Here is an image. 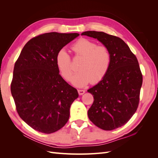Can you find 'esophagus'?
<instances>
[{"label": "esophagus", "instance_id": "esophagus-1", "mask_svg": "<svg viewBox=\"0 0 158 158\" xmlns=\"http://www.w3.org/2000/svg\"><path fill=\"white\" fill-rule=\"evenodd\" d=\"M78 92L79 95H83L85 93V90L84 89H78Z\"/></svg>", "mask_w": 158, "mask_h": 158}]
</instances>
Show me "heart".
I'll use <instances>...</instances> for the list:
<instances>
[{"mask_svg": "<svg viewBox=\"0 0 158 158\" xmlns=\"http://www.w3.org/2000/svg\"><path fill=\"white\" fill-rule=\"evenodd\" d=\"M76 56L82 57L78 69L72 78V84L76 87H83L89 82L98 84L104 78L111 64V55L105 45L85 38H80L71 47ZM56 65L66 80H70L73 74L71 57L64 49L56 53Z\"/></svg>", "mask_w": 158, "mask_h": 158, "instance_id": "1", "label": "heart"}]
</instances>
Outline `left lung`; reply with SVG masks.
I'll use <instances>...</instances> for the list:
<instances>
[{
    "label": "left lung",
    "mask_w": 158,
    "mask_h": 158,
    "mask_svg": "<svg viewBox=\"0 0 158 158\" xmlns=\"http://www.w3.org/2000/svg\"><path fill=\"white\" fill-rule=\"evenodd\" d=\"M97 39L109 49L111 64L104 78L88 90L94 103L88 111L89 120L105 131L123 126L136 111L142 74L136 56L121 38L102 31L82 33Z\"/></svg>",
    "instance_id": "left-lung-1"
}]
</instances>
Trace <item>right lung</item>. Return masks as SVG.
<instances>
[{
  "instance_id": "right-lung-1",
  "label": "right lung",
  "mask_w": 158,
  "mask_h": 158,
  "mask_svg": "<svg viewBox=\"0 0 158 158\" xmlns=\"http://www.w3.org/2000/svg\"><path fill=\"white\" fill-rule=\"evenodd\" d=\"M79 35L77 33H46L23 47L14 64L11 94L19 116L42 133L60 130L67 123L77 89L59 74L58 51Z\"/></svg>"
}]
</instances>
